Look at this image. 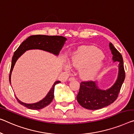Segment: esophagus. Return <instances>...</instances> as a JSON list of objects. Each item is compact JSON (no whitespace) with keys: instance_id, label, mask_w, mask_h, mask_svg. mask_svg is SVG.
I'll return each instance as SVG.
<instances>
[{"instance_id":"esophagus-1","label":"esophagus","mask_w":134,"mask_h":134,"mask_svg":"<svg viewBox=\"0 0 134 134\" xmlns=\"http://www.w3.org/2000/svg\"><path fill=\"white\" fill-rule=\"evenodd\" d=\"M75 77H70V78L69 79V80L70 81H73V80H75Z\"/></svg>"}]
</instances>
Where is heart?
Here are the masks:
<instances>
[{
    "instance_id": "obj_1",
    "label": "heart",
    "mask_w": 134,
    "mask_h": 134,
    "mask_svg": "<svg viewBox=\"0 0 134 134\" xmlns=\"http://www.w3.org/2000/svg\"><path fill=\"white\" fill-rule=\"evenodd\" d=\"M102 57V53L98 49L85 48L73 56L71 64L77 69L83 68L80 74L83 79H91L94 76L100 67V64L97 61L100 59Z\"/></svg>"
}]
</instances>
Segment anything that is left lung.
<instances>
[{
  "label": "left lung",
  "mask_w": 134,
  "mask_h": 134,
  "mask_svg": "<svg viewBox=\"0 0 134 134\" xmlns=\"http://www.w3.org/2000/svg\"><path fill=\"white\" fill-rule=\"evenodd\" d=\"M114 62H119V75L116 82L110 88L102 90L97 87L94 81L81 82L77 100L82 107L90 110H96L113 103L118 97L121 85L125 78L123 57L111 43H109Z\"/></svg>",
  "instance_id": "left-lung-1"
}]
</instances>
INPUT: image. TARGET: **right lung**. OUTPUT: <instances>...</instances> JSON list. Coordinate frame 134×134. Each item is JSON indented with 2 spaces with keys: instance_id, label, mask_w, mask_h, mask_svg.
<instances>
[{
  "instance_id": "right-lung-1",
  "label": "right lung",
  "mask_w": 134,
  "mask_h": 134,
  "mask_svg": "<svg viewBox=\"0 0 134 134\" xmlns=\"http://www.w3.org/2000/svg\"><path fill=\"white\" fill-rule=\"evenodd\" d=\"M66 40V38L64 37L63 36L58 35L49 36L44 35H35L29 37L20 45V46L17 48V49L14 52V53L13 58H12L11 66L9 76L10 83H11V73L15 64V62L17 61L18 58L23 53H24V52L31 49H40L58 55ZM60 82H61L59 81H56L54 84L53 85L51 90L49 91V92L46 95V96L43 100L38 102L28 104V103H23L20 100H19L15 96L16 99H17V102L20 104L27 108L31 109H35V110L41 109L46 107V106L49 105L52 102V101L53 99V97H54V90L55 85Z\"/></svg>"
}]
</instances>
